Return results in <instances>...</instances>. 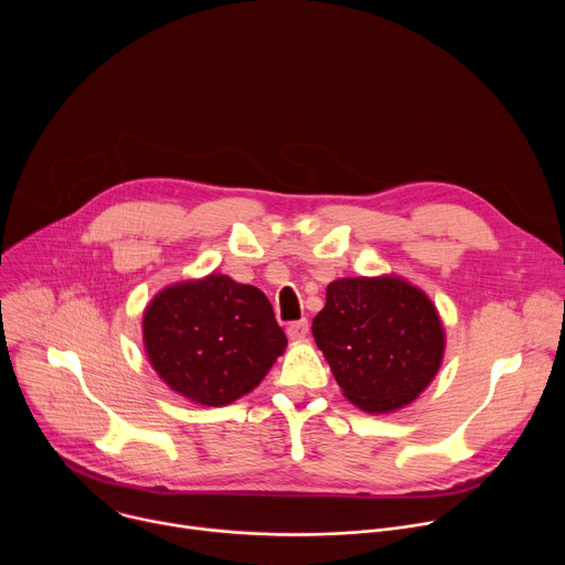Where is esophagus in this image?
I'll list each match as a JSON object with an SVG mask.
<instances>
[{
    "mask_svg": "<svg viewBox=\"0 0 565 565\" xmlns=\"http://www.w3.org/2000/svg\"><path fill=\"white\" fill-rule=\"evenodd\" d=\"M308 319H297V321H290L286 333L290 340H303L308 335Z\"/></svg>",
    "mask_w": 565,
    "mask_h": 565,
    "instance_id": "1",
    "label": "esophagus"
}]
</instances>
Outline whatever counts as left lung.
Masks as SVG:
<instances>
[{"label": "left lung", "instance_id": "left-lung-1", "mask_svg": "<svg viewBox=\"0 0 565 565\" xmlns=\"http://www.w3.org/2000/svg\"><path fill=\"white\" fill-rule=\"evenodd\" d=\"M312 338L344 395L371 414L409 405L434 380L445 351L429 297L395 277L329 284Z\"/></svg>", "mask_w": 565, "mask_h": 565}]
</instances>
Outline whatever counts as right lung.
Here are the masks:
<instances>
[{
  "label": "right lung",
  "instance_id": "1",
  "mask_svg": "<svg viewBox=\"0 0 565 565\" xmlns=\"http://www.w3.org/2000/svg\"><path fill=\"white\" fill-rule=\"evenodd\" d=\"M142 335L156 373L207 407L253 391L288 344L268 297L225 275L156 295L142 317Z\"/></svg>",
  "mask_w": 565,
  "mask_h": 565
}]
</instances>
